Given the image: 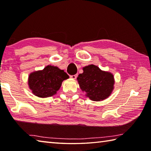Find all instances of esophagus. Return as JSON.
I'll use <instances>...</instances> for the list:
<instances>
[{
	"mask_svg": "<svg viewBox=\"0 0 151 151\" xmlns=\"http://www.w3.org/2000/svg\"><path fill=\"white\" fill-rule=\"evenodd\" d=\"M70 77L72 79H76V77H77V75H71L70 76Z\"/></svg>",
	"mask_w": 151,
	"mask_h": 151,
	"instance_id": "esophagus-1",
	"label": "esophagus"
}]
</instances>
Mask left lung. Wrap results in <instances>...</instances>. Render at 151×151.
Masks as SVG:
<instances>
[{
	"label": "left lung",
	"mask_w": 151,
	"mask_h": 151,
	"mask_svg": "<svg viewBox=\"0 0 151 151\" xmlns=\"http://www.w3.org/2000/svg\"><path fill=\"white\" fill-rule=\"evenodd\" d=\"M80 88L86 97L92 101H101L107 99L114 89V75L102 70L95 65L83 67V73L77 77Z\"/></svg>",
	"instance_id": "left-lung-1"
}]
</instances>
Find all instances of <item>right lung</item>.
I'll return each instance as SVG.
<instances>
[{
  "label": "right lung",
  "instance_id": "1",
  "mask_svg": "<svg viewBox=\"0 0 151 151\" xmlns=\"http://www.w3.org/2000/svg\"><path fill=\"white\" fill-rule=\"evenodd\" d=\"M69 75L58 67L47 65L43 70L31 73L28 76V86L33 94L47 98L56 94L62 83Z\"/></svg>",
  "mask_w": 151,
  "mask_h": 151
}]
</instances>
